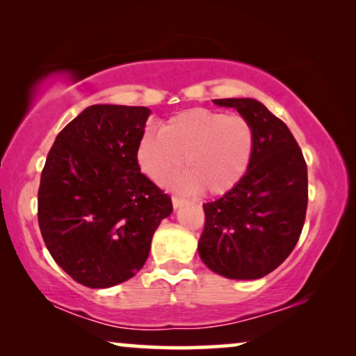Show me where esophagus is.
I'll list each match as a JSON object with an SVG mask.
<instances>
[{"label":"esophagus","instance_id":"obj_1","mask_svg":"<svg viewBox=\"0 0 356 356\" xmlns=\"http://www.w3.org/2000/svg\"><path fill=\"white\" fill-rule=\"evenodd\" d=\"M184 203H185L184 198H179V196H172V206H174V209L180 208V206H182Z\"/></svg>","mask_w":356,"mask_h":356}]
</instances>
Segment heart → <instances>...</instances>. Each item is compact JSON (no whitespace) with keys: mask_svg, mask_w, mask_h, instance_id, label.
<instances>
[{"mask_svg":"<svg viewBox=\"0 0 356 356\" xmlns=\"http://www.w3.org/2000/svg\"><path fill=\"white\" fill-rule=\"evenodd\" d=\"M254 155V127L245 116L211 108H190L174 115L161 132L147 131L137 147V160L148 177L172 180L182 190L222 195L245 176Z\"/></svg>","mask_w":356,"mask_h":356,"instance_id":"heart-1","label":"heart"}]
</instances>
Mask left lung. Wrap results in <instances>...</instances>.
I'll use <instances>...</instances> for the list:
<instances>
[{"label":"left lung","mask_w":356,"mask_h":356,"mask_svg":"<svg viewBox=\"0 0 356 356\" xmlns=\"http://www.w3.org/2000/svg\"><path fill=\"white\" fill-rule=\"evenodd\" d=\"M254 127V155L243 179L203 204L201 261L230 280L262 278L286 261L304 227L307 164L283 121L256 99H216Z\"/></svg>","instance_id":"left-lung-1"}]
</instances>
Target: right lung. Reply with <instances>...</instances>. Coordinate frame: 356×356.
<instances>
[{
    "mask_svg": "<svg viewBox=\"0 0 356 356\" xmlns=\"http://www.w3.org/2000/svg\"><path fill=\"white\" fill-rule=\"evenodd\" d=\"M147 107L91 105L56 137L38 190V224L54 261L88 288L144 267L171 196L140 172Z\"/></svg>",
    "mask_w": 356,
    "mask_h": 356,
    "instance_id": "right-lung-1",
    "label": "right lung"
}]
</instances>
